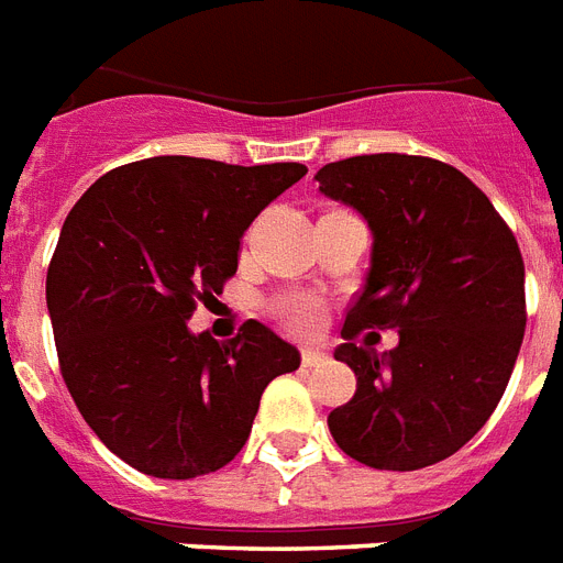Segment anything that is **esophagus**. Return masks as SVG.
I'll return each mask as SVG.
<instances>
[{
    "label": "esophagus",
    "instance_id": "obj_1",
    "mask_svg": "<svg viewBox=\"0 0 563 563\" xmlns=\"http://www.w3.org/2000/svg\"><path fill=\"white\" fill-rule=\"evenodd\" d=\"M300 361H303V367H321V364H327L329 355L321 353V350H312V346H306L303 353H300Z\"/></svg>",
    "mask_w": 563,
    "mask_h": 563
}]
</instances>
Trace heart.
<instances>
[{"label": "heart", "mask_w": 563, "mask_h": 563, "mask_svg": "<svg viewBox=\"0 0 563 563\" xmlns=\"http://www.w3.org/2000/svg\"><path fill=\"white\" fill-rule=\"evenodd\" d=\"M274 312L280 318L283 323L300 335H312L314 329L321 327L323 321V312H321V303L309 295H286L280 297L277 303H274Z\"/></svg>", "instance_id": "b5f03b06"}]
</instances>
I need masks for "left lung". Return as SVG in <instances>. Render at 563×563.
<instances>
[{"mask_svg": "<svg viewBox=\"0 0 563 563\" xmlns=\"http://www.w3.org/2000/svg\"><path fill=\"white\" fill-rule=\"evenodd\" d=\"M314 181L373 234L367 280L335 350L355 373V396L329 413L332 440L369 468L440 463L488 422L518 361V240L472 178L437 158L355 155ZM361 328H396L400 344L378 356L354 344Z\"/></svg>", "mask_w": 563, "mask_h": 563, "instance_id": "left-lung-1", "label": "left lung"}]
</instances>
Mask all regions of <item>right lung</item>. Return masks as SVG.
<instances>
[{
  "label": "right lung",
  "mask_w": 563,
  "mask_h": 563,
  "mask_svg": "<svg viewBox=\"0 0 563 563\" xmlns=\"http://www.w3.org/2000/svg\"><path fill=\"white\" fill-rule=\"evenodd\" d=\"M303 164L155 155L100 176L63 222L45 300L66 387L98 440L126 465L190 479L249 440L268 382L300 353L266 323L234 341L190 332L222 295L240 240Z\"/></svg>",
  "instance_id": "add662e5"
}]
</instances>
